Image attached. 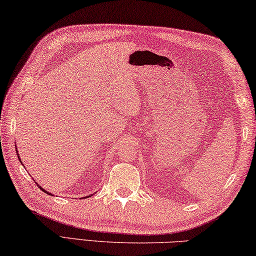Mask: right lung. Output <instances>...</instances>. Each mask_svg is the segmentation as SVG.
Listing matches in <instances>:
<instances>
[{
	"label": "right lung",
	"instance_id": "obj_1",
	"mask_svg": "<svg viewBox=\"0 0 256 256\" xmlns=\"http://www.w3.org/2000/svg\"><path fill=\"white\" fill-rule=\"evenodd\" d=\"M18 158H19V154H18ZM19 160H20V158H19ZM40 190H43V188H42V187H40ZM44 192H46V194H48V192H46V190H44ZM50 195H52V194H51V192H50Z\"/></svg>",
	"mask_w": 256,
	"mask_h": 256
}]
</instances>
